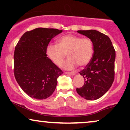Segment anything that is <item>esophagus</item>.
Wrapping results in <instances>:
<instances>
[{"label": "esophagus", "mask_w": 130, "mask_h": 130, "mask_svg": "<svg viewBox=\"0 0 130 130\" xmlns=\"http://www.w3.org/2000/svg\"><path fill=\"white\" fill-rule=\"evenodd\" d=\"M65 73L70 74V75H71V76H74V75H75V74H76L75 73H74V72H66Z\"/></svg>", "instance_id": "34e87169"}]
</instances>
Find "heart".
I'll list each match as a JSON object with an SVG mask.
<instances>
[{"mask_svg":"<svg viewBox=\"0 0 130 130\" xmlns=\"http://www.w3.org/2000/svg\"><path fill=\"white\" fill-rule=\"evenodd\" d=\"M58 44H50L46 47V54L57 66H60L66 58L69 59L63 65L66 70H73L78 65L80 67L87 65L93 56L94 47L92 40L89 38L72 34L61 37Z\"/></svg>","mask_w":130,"mask_h":130,"instance_id":"1","label":"heart"}]
</instances>
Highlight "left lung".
Returning <instances> with one entry per match:
<instances>
[{"label":"left lung","mask_w":130,"mask_h":130,"mask_svg":"<svg viewBox=\"0 0 130 130\" xmlns=\"http://www.w3.org/2000/svg\"><path fill=\"white\" fill-rule=\"evenodd\" d=\"M92 40L94 53L90 62L79 73L85 83L76 92L85 99L96 100L104 95L111 87L114 79L116 51L110 38L95 30H77Z\"/></svg>","instance_id":"obj_1"}]
</instances>
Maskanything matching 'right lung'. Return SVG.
Listing matches in <instances>:
<instances>
[{"mask_svg":"<svg viewBox=\"0 0 130 130\" xmlns=\"http://www.w3.org/2000/svg\"><path fill=\"white\" fill-rule=\"evenodd\" d=\"M62 30L37 28L22 35L14 53V74L22 90L30 97L43 100L56 89L62 71L47 57L46 47Z\"/></svg>","mask_w":130,"mask_h":130,"instance_id":"right-lung-1","label":"right lung"}]
</instances>
